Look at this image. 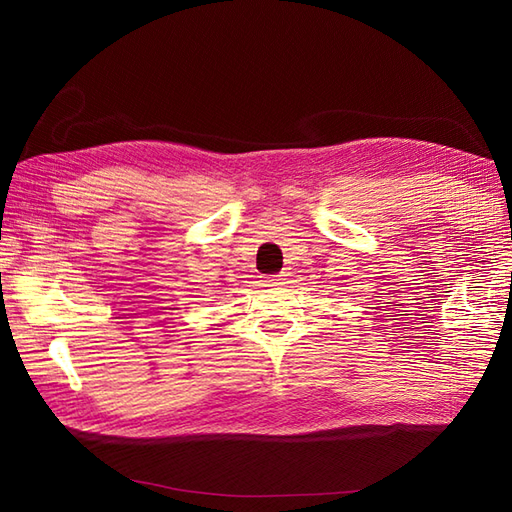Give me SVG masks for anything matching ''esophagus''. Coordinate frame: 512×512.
I'll return each mask as SVG.
<instances>
[{
  "label": "esophagus",
  "mask_w": 512,
  "mask_h": 512,
  "mask_svg": "<svg viewBox=\"0 0 512 512\" xmlns=\"http://www.w3.org/2000/svg\"><path fill=\"white\" fill-rule=\"evenodd\" d=\"M271 284H275V286H282V284H286V273H280V275H275L273 280H271Z\"/></svg>",
  "instance_id": "esophagus-1"
}]
</instances>
